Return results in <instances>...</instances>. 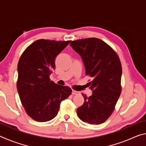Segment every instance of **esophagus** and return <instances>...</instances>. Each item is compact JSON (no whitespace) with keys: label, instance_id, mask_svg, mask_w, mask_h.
Wrapping results in <instances>:
<instances>
[{"label":"esophagus","instance_id":"1","mask_svg":"<svg viewBox=\"0 0 146 146\" xmlns=\"http://www.w3.org/2000/svg\"><path fill=\"white\" fill-rule=\"evenodd\" d=\"M79 92H78V91H75V90H73L72 91V94L73 95H76V94H78Z\"/></svg>","mask_w":146,"mask_h":146}]
</instances>
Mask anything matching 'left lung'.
Returning a JSON list of instances; mask_svg holds the SVG:
<instances>
[{
	"instance_id": "left-lung-1",
	"label": "left lung",
	"mask_w": 146,
	"mask_h": 146,
	"mask_svg": "<svg viewBox=\"0 0 146 146\" xmlns=\"http://www.w3.org/2000/svg\"><path fill=\"white\" fill-rule=\"evenodd\" d=\"M70 46L80 55L86 74L93 78L90 97L82 94L83 105L76 113L83 122L91 124L104 122L110 117L121 93L122 66L117 53L97 38L72 41Z\"/></svg>"
}]
</instances>
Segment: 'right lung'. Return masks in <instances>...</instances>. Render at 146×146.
Returning a JSON list of instances; mask_svg holds the SVG:
<instances>
[{
  "mask_svg": "<svg viewBox=\"0 0 146 146\" xmlns=\"http://www.w3.org/2000/svg\"><path fill=\"white\" fill-rule=\"evenodd\" d=\"M70 41L40 39L29 45L19 59L17 88L21 103L29 117L38 122L55 118L60 102L72 90L50 80L56 56Z\"/></svg>",
  "mask_w": 146,
  "mask_h": 146,
  "instance_id": "obj_1",
  "label": "right lung"
}]
</instances>
